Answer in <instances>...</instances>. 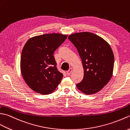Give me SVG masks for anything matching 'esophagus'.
I'll use <instances>...</instances> for the list:
<instances>
[{"mask_svg": "<svg viewBox=\"0 0 130 130\" xmlns=\"http://www.w3.org/2000/svg\"><path fill=\"white\" fill-rule=\"evenodd\" d=\"M73 71V68H70V70L67 71V75H70L72 73V72Z\"/></svg>", "mask_w": 130, "mask_h": 130, "instance_id": "34e87169", "label": "esophagus"}]
</instances>
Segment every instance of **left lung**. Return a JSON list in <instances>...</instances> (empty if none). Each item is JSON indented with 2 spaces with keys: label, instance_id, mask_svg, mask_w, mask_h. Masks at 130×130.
Here are the masks:
<instances>
[{
  "label": "left lung",
  "instance_id": "1",
  "mask_svg": "<svg viewBox=\"0 0 130 130\" xmlns=\"http://www.w3.org/2000/svg\"><path fill=\"white\" fill-rule=\"evenodd\" d=\"M78 52L84 70V77L76 85L87 94H94L102 89L113 74L114 55L108 43L96 34L76 33L68 37Z\"/></svg>",
  "mask_w": 130,
  "mask_h": 130
}]
</instances>
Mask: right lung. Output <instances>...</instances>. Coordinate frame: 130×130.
<instances>
[{"instance_id":"1","label":"right lung","mask_w":130,"mask_h":130,"mask_svg":"<svg viewBox=\"0 0 130 130\" xmlns=\"http://www.w3.org/2000/svg\"><path fill=\"white\" fill-rule=\"evenodd\" d=\"M67 35L45 34L28 40L21 54V71L27 85L33 91L48 94L55 90L63 75L58 71L53 53Z\"/></svg>"}]
</instances>
